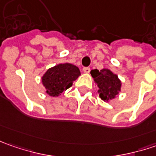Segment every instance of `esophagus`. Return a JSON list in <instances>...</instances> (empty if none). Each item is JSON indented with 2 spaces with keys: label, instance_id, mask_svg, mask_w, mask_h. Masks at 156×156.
Wrapping results in <instances>:
<instances>
[{
  "label": "esophagus",
  "instance_id": "1",
  "mask_svg": "<svg viewBox=\"0 0 156 156\" xmlns=\"http://www.w3.org/2000/svg\"><path fill=\"white\" fill-rule=\"evenodd\" d=\"M83 72H84V73H86V74H88V73L90 72V68H88V67H85V68H83Z\"/></svg>",
  "mask_w": 156,
  "mask_h": 156
}]
</instances>
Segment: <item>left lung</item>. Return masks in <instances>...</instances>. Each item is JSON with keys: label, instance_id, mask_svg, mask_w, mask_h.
<instances>
[{"label": "left lung", "instance_id": "8db88e82", "mask_svg": "<svg viewBox=\"0 0 156 156\" xmlns=\"http://www.w3.org/2000/svg\"><path fill=\"white\" fill-rule=\"evenodd\" d=\"M91 75L98 87L100 98L104 101H108L116 97L121 91L122 83L118 76L109 69H103L101 70H91Z\"/></svg>", "mask_w": 156, "mask_h": 156}]
</instances>
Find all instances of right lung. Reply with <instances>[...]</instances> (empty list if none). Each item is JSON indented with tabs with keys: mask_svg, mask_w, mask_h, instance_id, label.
Returning <instances> with one entry per match:
<instances>
[{
	"mask_svg": "<svg viewBox=\"0 0 156 156\" xmlns=\"http://www.w3.org/2000/svg\"><path fill=\"white\" fill-rule=\"evenodd\" d=\"M81 75L80 69L71 63H61L47 70L41 77L46 93L50 96H59L73 85Z\"/></svg>",
	"mask_w": 156,
	"mask_h": 156,
	"instance_id": "add662e5",
	"label": "right lung"
}]
</instances>
